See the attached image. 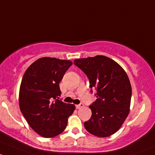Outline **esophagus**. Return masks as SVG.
<instances>
[{
  "mask_svg": "<svg viewBox=\"0 0 155 155\" xmlns=\"http://www.w3.org/2000/svg\"><path fill=\"white\" fill-rule=\"evenodd\" d=\"M75 107H76V108H77V109H80V108H81V107H84V104H83L82 103H81V104H76Z\"/></svg>",
  "mask_w": 155,
  "mask_h": 155,
  "instance_id": "esophagus-1",
  "label": "esophagus"
}]
</instances>
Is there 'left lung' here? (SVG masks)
<instances>
[{"label":"left lung","mask_w":155,"mask_h":155,"mask_svg":"<svg viewBox=\"0 0 155 155\" xmlns=\"http://www.w3.org/2000/svg\"><path fill=\"white\" fill-rule=\"evenodd\" d=\"M89 81L91 92L96 90V100L89 108L92 116L84 122L86 130L98 137L116 133L129 113L131 86L123 68L112 59L102 55L74 60Z\"/></svg>","instance_id":"1"}]
</instances>
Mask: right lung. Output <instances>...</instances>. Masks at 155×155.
Returning <instances> with one entry per match:
<instances>
[{
    "label": "right lung",
    "instance_id": "right-lung-1",
    "mask_svg": "<svg viewBox=\"0 0 155 155\" xmlns=\"http://www.w3.org/2000/svg\"><path fill=\"white\" fill-rule=\"evenodd\" d=\"M72 63L42 57L32 63L24 74L19 91V107L28 123L45 138L61 134L75 106L62 101L60 82Z\"/></svg>",
    "mask_w": 155,
    "mask_h": 155
}]
</instances>
